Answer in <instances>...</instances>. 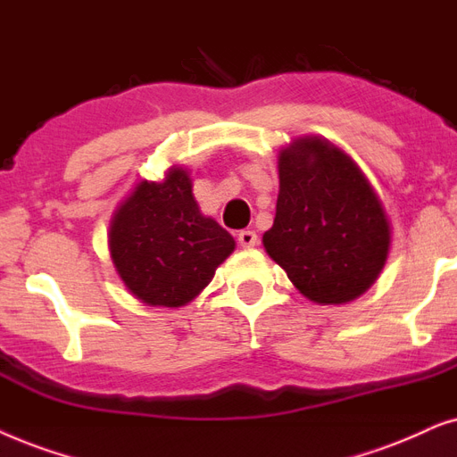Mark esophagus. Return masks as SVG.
Returning <instances> with one entry per match:
<instances>
[{
    "label": "esophagus",
    "mask_w": 457,
    "mask_h": 457,
    "mask_svg": "<svg viewBox=\"0 0 457 457\" xmlns=\"http://www.w3.org/2000/svg\"><path fill=\"white\" fill-rule=\"evenodd\" d=\"M257 242H259V236L253 232V229H242V232L238 234V245L242 246V248H253V246H257Z\"/></svg>",
    "instance_id": "obj_1"
}]
</instances>
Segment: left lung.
Instances as JSON below:
<instances>
[{
	"label": "left lung",
	"instance_id": "obj_1",
	"mask_svg": "<svg viewBox=\"0 0 457 457\" xmlns=\"http://www.w3.org/2000/svg\"><path fill=\"white\" fill-rule=\"evenodd\" d=\"M276 219L265 253L318 305L361 296L385 270L391 221L353 158L321 136L295 137L278 154Z\"/></svg>",
	"mask_w": 457,
	"mask_h": 457
}]
</instances>
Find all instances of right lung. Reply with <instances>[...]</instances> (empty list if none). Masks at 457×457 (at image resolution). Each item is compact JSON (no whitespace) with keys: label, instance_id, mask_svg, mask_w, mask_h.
<instances>
[{"label":"right lung","instance_id":"add662e5","mask_svg":"<svg viewBox=\"0 0 457 457\" xmlns=\"http://www.w3.org/2000/svg\"><path fill=\"white\" fill-rule=\"evenodd\" d=\"M236 240L203 215L186 167L161 181H139L108 225V251L125 288L150 307H184L196 299Z\"/></svg>","mask_w":457,"mask_h":457}]
</instances>
